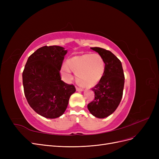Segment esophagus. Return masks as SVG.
Instances as JSON below:
<instances>
[{
  "instance_id": "1",
  "label": "esophagus",
  "mask_w": 159,
  "mask_h": 159,
  "mask_svg": "<svg viewBox=\"0 0 159 159\" xmlns=\"http://www.w3.org/2000/svg\"><path fill=\"white\" fill-rule=\"evenodd\" d=\"M76 91H84V89H83V88H78V87H77V88H76Z\"/></svg>"
}]
</instances>
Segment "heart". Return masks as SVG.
Wrapping results in <instances>:
<instances>
[{"label": "heart", "instance_id": "1", "mask_svg": "<svg viewBox=\"0 0 159 159\" xmlns=\"http://www.w3.org/2000/svg\"><path fill=\"white\" fill-rule=\"evenodd\" d=\"M71 71L75 74L76 80L85 87H92L102 79L105 71V63L99 54H85L72 57L62 66L60 73L66 81H70L72 75Z\"/></svg>", "mask_w": 159, "mask_h": 159}]
</instances>
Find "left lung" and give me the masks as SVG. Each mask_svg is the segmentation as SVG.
I'll return each instance as SVG.
<instances>
[{
  "label": "left lung",
  "mask_w": 159,
  "mask_h": 159,
  "mask_svg": "<svg viewBox=\"0 0 159 159\" xmlns=\"http://www.w3.org/2000/svg\"><path fill=\"white\" fill-rule=\"evenodd\" d=\"M91 49L103 57L105 71L102 79L91 89L95 99L88 105V109L93 116L102 119L111 115L121 102L125 75L121 61L111 52L98 47Z\"/></svg>",
  "instance_id": "obj_1"
}]
</instances>
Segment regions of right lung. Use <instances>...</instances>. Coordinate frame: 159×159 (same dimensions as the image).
Segmentation results:
<instances>
[{
	"instance_id": "obj_1",
	"label": "right lung",
	"mask_w": 159,
	"mask_h": 159,
	"mask_svg": "<svg viewBox=\"0 0 159 159\" xmlns=\"http://www.w3.org/2000/svg\"><path fill=\"white\" fill-rule=\"evenodd\" d=\"M68 52L58 46H43L28 57L22 73L25 97L41 116L55 119L64 114L74 85L61 80L60 71Z\"/></svg>"
}]
</instances>
